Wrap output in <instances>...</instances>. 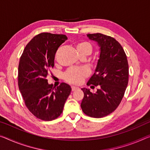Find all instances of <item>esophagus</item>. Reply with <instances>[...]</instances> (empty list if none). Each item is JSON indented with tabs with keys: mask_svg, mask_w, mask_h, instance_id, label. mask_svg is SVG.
I'll list each match as a JSON object with an SVG mask.
<instances>
[{
	"mask_svg": "<svg viewBox=\"0 0 150 150\" xmlns=\"http://www.w3.org/2000/svg\"><path fill=\"white\" fill-rule=\"evenodd\" d=\"M71 89H72L73 91H76V90H77V89H79V87L72 86V87H71Z\"/></svg>",
	"mask_w": 150,
	"mask_h": 150,
	"instance_id": "obj_1",
	"label": "esophagus"
}]
</instances>
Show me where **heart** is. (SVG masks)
Listing matches in <instances>:
<instances>
[{"label": "heart", "mask_w": 150, "mask_h": 150, "mask_svg": "<svg viewBox=\"0 0 150 150\" xmlns=\"http://www.w3.org/2000/svg\"><path fill=\"white\" fill-rule=\"evenodd\" d=\"M77 49L80 53L89 54L91 53L92 46L87 42H81L77 44ZM89 74V71L87 68L73 67L69 69L64 73L63 78L69 83L79 85L83 81Z\"/></svg>", "instance_id": "obj_1"}]
</instances>
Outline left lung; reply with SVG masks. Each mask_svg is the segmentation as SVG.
<instances>
[{"label":"left lung","instance_id":"obj_1","mask_svg":"<svg viewBox=\"0 0 150 150\" xmlns=\"http://www.w3.org/2000/svg\"><path fill=\"white\" fill-rule=\"evenodd\" d=\"M99 47V56L95 72L87 85L99 86L96 93L82 88L84 97L82 111L90 117L101 118L114 111L122 101L127 86L129 65L122 45L113 37L94 33L88 34Z\"/></svg>","mask_w":150,"mask_h":150}]
</instances>
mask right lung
Here are the masks:
<instances>
[{"mask_svg":"<svg viewBox=\"0 0 150 150\" xmlns=\"http://www.w3.org/2000/svg\"><path fill=\"white\" fill-rule=\"evenodd\" d=\"M67 39L65 35L41 33L28 42L21 57L18 88L28 110L40 120L57 118L71 93L69 85L62 83L55 87L46 79L49 69L54 67L56 51Z\"/></svg>","mask_w":150,"mask_h":150,"instance_id":"1","label":"right lung"}]
</instances>
